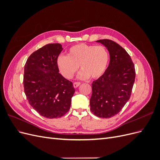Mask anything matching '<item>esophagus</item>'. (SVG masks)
Listing matches in <instances>:
<instances>
[{"label": "esophagus", "instance_id": "34e87169", "mask_svg": "<svg viewBox=\"0 0 160 160\" xmlns=\"http://www.w3.org/2000/svg\"><path fill=\"white\" fill-rule=\"evenodd\" d=\"M80 85H81V83H79V82H75V83H73V87L75 88H78Z\"/></svg>", "mask_w": 160, "mask_h": 160}]
</instances>
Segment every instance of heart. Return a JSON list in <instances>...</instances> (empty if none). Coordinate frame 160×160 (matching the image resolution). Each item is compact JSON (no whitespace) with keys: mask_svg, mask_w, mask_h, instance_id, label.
Instances as JSON below:
<instances>
[{"mask_svg":"<svg viewBox=\"0 0 160 160\" xmlns=\"http://www.w3.org/2000/svg\"><path fill=\"white\" fill-rule=\"evenodd\" d=\"M108 62L109 54L104 47L85 43L71 47L67 56L60 55L57 60L61 73L67 79L74 76L79 65L82 69L78 75L79 78H99L107 69Z\"/></svg>","mask_w":160,"mask_h":160,"instance_id":"b5f03b06","label":"heart"}]
</instances>
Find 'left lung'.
<instances>
[{"label":"left lung","mask_w":160,"mask_h":160,"mask_svg":"<svg viewBox=\"0 0 160 160\" xmlns=\"http://www.w3.org/2000/svg\"><path fill=\"white\" fill-rule=\"evenodd\" d=\"M96 42L107 48L110 61L103 75L92 83L90 108L98 117L110 118L118 114L130 98L135 67L127 51L118 43L109 39Z\"/></svg>","instance_id":"1"}]
</instances>
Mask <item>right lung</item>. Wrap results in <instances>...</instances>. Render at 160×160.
<instances>
[{"label":"right lung","mask_w":160,"mask_h":160,"mask_svg":"<svg viewBox=\"0 0 160 160\" xmlns=\"http://www.w3.org/2000/svg\"><path fill=\"white\" fill-rule=\"evenodd\" d=\"M62 50L59 43L35 51L25 65L23 85L28 103L43 117L59 118L70 109L75 88L59 72L57 60Z\"/></svg>","instance_id":"obj_1"}]
</instances>
